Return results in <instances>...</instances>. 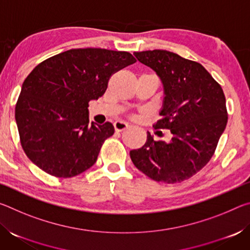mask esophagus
<instances>
[{"label": "esophagus", "mask_w": 250, "mask_h": 250, "mask_svg": "<svg viewBox=\"0 0 250 250\" xmlns=\"http://www.w3.org/2000/svg\"><path fill=\"white\" fill-rule=\"evenodd\" d=\"M130 126V125L128 124V122H125L124 120H118L115 122V129L117 131H124L125 129H128Z\"/></svg>", "instance_id": "obj_1"}]
</instances>
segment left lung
I'll use <instances>...</instances> for the list:
<instances>
[{
    "instance_id": "8db88e82",
    "label": "left lung",
    "mask_w": 250,
    "mask_h": 250,
    "mask_svg": "<svg viewBox=\"0 0 250 250\" xmlns=\"http://www.w3.org/2000/svg\"><path fill=\"white\" fill-rule=\"evenodd\" d=\"M133 55L163 83L162 118L154 129H168L172 139L155 141L147 132L145 146L130 151V158L135 167L156 182L188 180L209 162L226 128V99L221 84L200 62L175 53L154 49Z\"/></svg>"
}]
</instances>
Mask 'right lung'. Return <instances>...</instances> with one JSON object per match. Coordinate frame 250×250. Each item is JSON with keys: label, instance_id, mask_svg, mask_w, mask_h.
<instances>
[{"label": "right lung", "instance_id": "obj_1", "mask_svg": "<svg viewBox=\"0 0 250 250\" xmlns=\"http://www.w3.org/2000/svg\"><path fill=\"white\" fill-rule=\"evenodd\" d=\"M137 62L128 52L69 49L42 62L22 84L15 107L27 158L56 177H73L96 163L111 122L89 125V101L103 96L111 76Z\"/></svg>", "mask_w": 250, "mask_h": 250}]
</instances>
